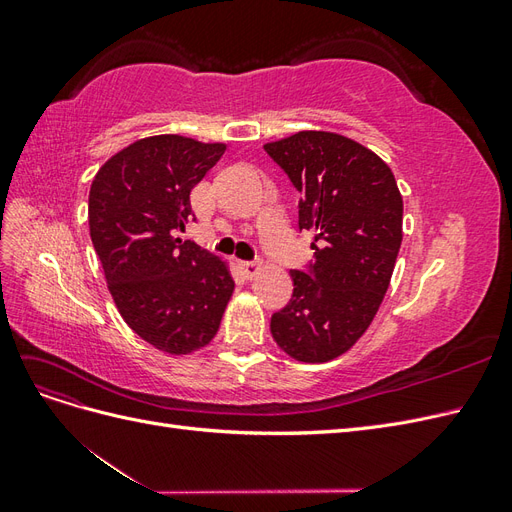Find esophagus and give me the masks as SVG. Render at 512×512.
<instances>
[{
	"label": "esophagus",
	"instance_id": "1",
	"mask_svg": "<svg viewBox=\"0 0 512 512\" xmlns=\"http://www.w3.org/2000/svg\"><path fill=\"white\" fill-rule=\"evenodd\" d=\"M239 269L247 277V280H252V277H256L260 273L262 267H260V262H241Z\"/></svg>",
	"mask_w": 512,
	"mask_h": 512
}]
</instances>
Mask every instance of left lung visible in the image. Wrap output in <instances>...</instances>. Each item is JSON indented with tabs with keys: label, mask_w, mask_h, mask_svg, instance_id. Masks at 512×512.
<instances>
[{
	"label": "left lung",
	"mask_w": 512,
	"mask_h": 512,
	"mask_svg": "<svg viewBox=\"0 0 512 512\" xmlns=\"http://www.w3.org/2000/svg\"><path fill=\"white\" fill-rule=\"evenodd\" d=\"M265 151L303 194L299 228L316 235L314 269L290 273L292 299L271 335L290 359L327 363L378 314L404 239V198L389 164L348 136L301 130Z\"/></svg>",
	"instance_id": "obj_1"
}]
</instances>
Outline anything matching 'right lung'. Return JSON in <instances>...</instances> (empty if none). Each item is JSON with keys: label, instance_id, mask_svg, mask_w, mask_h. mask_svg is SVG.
Returning a JSON list of instances; mask_svg holds the SVG:
<instances>
[{"label": "right lung", "instance_id": "right-lung-1", "mask_svg": "<svg viewBox=\"0 0 512 512\" xmlns=\"http://www.w3.org/2000/svg\"><path fill=\"white\" fill-rule=\"evenodd\" d=\"M224 151L226 143L147 136L91 181L89 235L106 286L128 327L170 356L211 342L235 290L228 260L175 237L192 213L190 192Z\"/></svg>", "mask_w": 512, "mask_h": 512}]
</instances>
